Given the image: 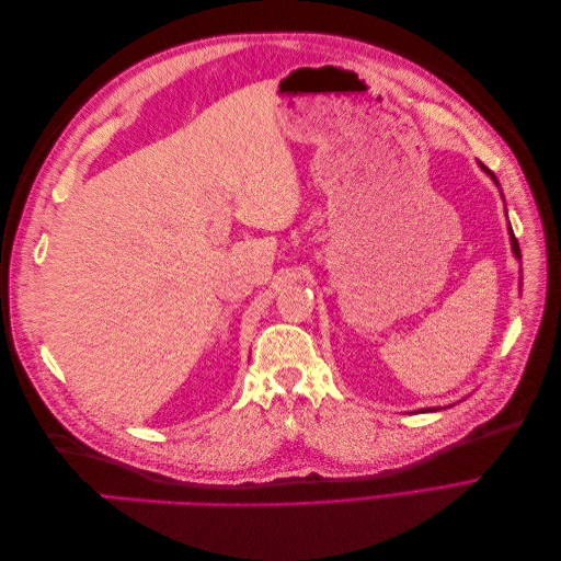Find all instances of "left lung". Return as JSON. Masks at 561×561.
<instances>
[{"instance_id": "obj_1", "label": "left lung", "mask_w": 561, "mask_h": 561, "mask_svg": "<svg viewBox=\"0 0 561 561\" xmlns=\"http://www.w3.org/2000/svg\"><path fill=\"white\" fill-rule=\"evenodd\" d=\"M478 165L482 168V171H484V173H486V175H489L491 180H494V184H496V186H501V184H499V180H496V175H494V173H491V171H489V168H486V165H484L482 161H478ZM501 196H503V194H501ZM505 215H507V213H505ZM507 231H511V245H513V254H515V260H517V262H522V252H519V243H517V239H515V233H513V227H511V222H507ZM435 410H437V407H428V410H421V412H435Z\"/></svg>"}]
</instances>
